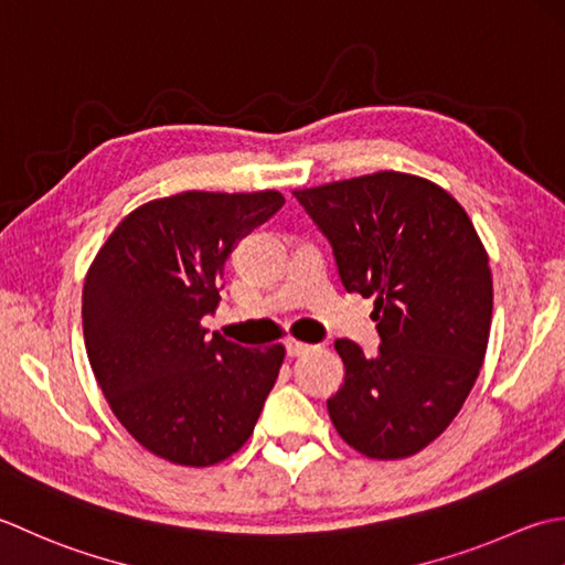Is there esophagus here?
Masks as SVG:
<instances>
[{
	"instance_id": "34e87169",
	"label": "esophagus",
	"mask_w": 565,
	"mask_h": 565,
	"mask_svg": "<svg viewBox=\"0 0 565 565\" xmlns=\"http://www.w3.org/2000/svg\"><path fill=\"white\" fill-rule=\"evenodd\" d=\"M285 349H287V355H305V353H309L312 351V347H309V343H305V341H297V339H287L285 341Z\"/></svg>"
}]
</instances>
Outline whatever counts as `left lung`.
<instances>
[{
	"instance_id": "left-lung-1",
	"label": "left lung",
	"mask_w": 565,
	"mask_h": 565,
	"mask_svg": "<svg viewBox=\"0 0 565 565\" xmlns=\"http://www.w3.org/2000/svg\"><path fill=\"white\" fill-rule=\"evenodd\" d=\"M349 292L375 297L380 349L337 339L347 377L327 399L355 451L419 454L463 407L488 351L492 273L473 222L431 180L397 170L295 190Z\"/></svg>"
}]
</instances>
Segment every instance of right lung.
<instances>
[{
  "label": "right lung",
  "mask_w": 565,
  "mask_h": 565,
  "mask_svg": "<svg viewBox=\"0 0 565 565\" xmlns=\"http://www.w3.org/2000/svg\"><path fill=\"white\" fill-rule=\"evenodd\" d=\"M285 204L278 190L180 192L136 206L87 270V359L124 429L178 466L204 468L248 441L285 347L246 349L202 327L236 241Z\"/></svg>",
  "instance_id": "1"
}]
</instances>
